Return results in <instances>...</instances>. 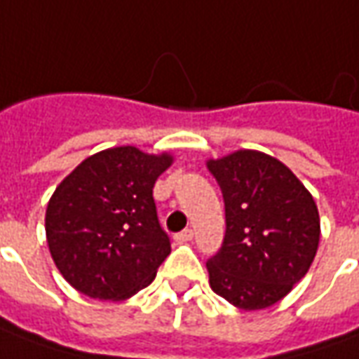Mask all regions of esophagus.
Wrapping results in <instances>:
<instances>
[{
	"label": "esophagus",
	"mask_w": 359,
	"mask_h": 359,
	"mask_svg": "<svg viewBox=\"0 0 359 359\" xmlns=\"http://www.w3.org/2000/svg\"><path fill=\"white\" fill-rule=\"evenodd\" d=\"M194 237V231L192 229H184V231H180L175 235V239L179 241V243H187V241H190Z\"/></svg>",
	"instance_id": "34e87169"
}]
</instances>
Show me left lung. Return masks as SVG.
<instances>
[{
    "label": "left lung",
    "instance_id": "1",
    "mask_svg": "<svg viewBox=\"0 0 359 359\" xmlns=\"http://www.w3.org/2000/svg\"><path fill=\"white\" fill-rule=\"evenodd\" d=\"M205 165L225 202L222 249L205 262L210 285L239 309H266L292 292L317 255V204L284 163L262 151L239 149Z\"/></svg>",
    "mask_w": 359,
    "mask_h": 359
}]
</instances>
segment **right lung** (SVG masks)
<instances>
[{
  "label": "right lung",
  "instance_id": "obj_1",
  "mask_svg": "<svg viewBox=\"0 0 359 359\" xmlns=\"http://www.w3.org/2000/svg\"><path fill=\"white\" fill-rule=\"evenodd\" d=\"M171 163L169 154L110 147L57 184L46 208V241L67 284L93 299L122 302L154 282L171 252L154 184Z\"/></svg>",
  "mask_w": 359,
  "mask_h": 359
}]
</instances>
